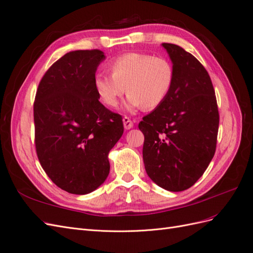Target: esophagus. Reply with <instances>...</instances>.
Segmentation results:
<instances>
[{
	"mask_svg": "<svg viewBox=\"0 0 253 253\" xmlns=\"http://www.w3.org/2000/svg\"><path fill=\"white\" fill-rule=\"evenodd\" d=\"M122 121H124V126L126 129H129L132 128L134 126L133 125V121L129 119L128 117H124V119H122Z\"/></svg>",
	"mask_w": 253,
	"mask_h": 253,
	"instance_id": "1",
	"label": "esophagus"
}]
</instances>
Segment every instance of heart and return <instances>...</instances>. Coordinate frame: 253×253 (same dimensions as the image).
I'll list each match as a JSON object with an SVG mask.
<instances>
[{"label":"heart","instance_id":"heart-1","mask_svg":"<svg viewBox=\"0 0 253 253\" xmlns=\"http://www.w3.org/2000/svg\"><path fill=\"white\" fill-rule=\"evenodd\" d=\"M110 70L112 75L99 72L94 77L99 99L115 108L126 90L125 108L131 112L141 106L144 110H154L162 105L175 79L174 67L169 60L141 52H128L115 58Z\"/></svg>","mask_w":253,"mask_h":253}]
</instances>
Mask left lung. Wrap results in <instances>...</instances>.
Instances as JSON below:
<instances>
[{
    "label": "left lung",
    "instance_id": "8db88e82",
    "mask_svg": "<svg viewBox=\"0 0 253 253\" xmlns=\"http://www.w3.org/2000/svg\"><path fill=\"white\" fill-rule=\"evenodd\" d=\"M175 72L162 105L142 118V156L149 177L172 192L187 190L202 177L216 148L219 115L210 76L193 55L163 43Z\"/></svg>",
    "mask_w": 253,
    "mask_h": 253
}]
</instances>
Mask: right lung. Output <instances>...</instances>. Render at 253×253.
Segmentation results:
<instances>
[{
    "instance_id": "obj_1",
    "label": "right lung",
    "mask_w": 253,
    "mask_h": 253,
    "mask_svg": "<svg viewBox=\"0 0 253 253\" xmlns=\"http://www.w3.org/2000/svg\"><path fill=\"white\" fill-rule=\"evenodd\" d=\"M99 49L75 50L45 73L34 103L37 155L53 183L72 194L93 192L110 173L109 153L124 122L99 101L94 77Z\"/></svg>"
}]
</instances>
